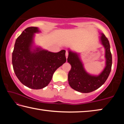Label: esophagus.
Returning a JSON list of instances; mask_svg holds the SVG:
<instances>
[{"label":"esophagus","instance_id":"obj_1","mask_svg":"<svg viewBox=\"0 0 124 124\" xmlns=\"http://www.w3.org/2000/svg\"><path fill=\"white\" fill-rule=\"evenodd\" d=\"M68 51H66V58H67V57H68Z\"/></svg>","mask_w":124,"mask_h":124}]
</instances>
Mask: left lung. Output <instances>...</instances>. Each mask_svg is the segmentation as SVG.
<instances>
[{
	"mask_svg": "<svg viewBox=\"0 0 124 124\" xmlns=\"http://www.w3.org/2000/svg\"><path fill=\"white\" fill-rule=\"evenodd\" d=\"M100 41L105 49L106 67L98 75H92L86 72L80 59L79 54L68 50V62L72 66L68 73V80L70 86L82 93H89L100 87L106 82L109 75L112 65V56L110 44L103 33H101Z\"/></svg>",
	"mask_w": 124,
	"mask_h": 124,
	"instance_id": "8db88e82",
	"label": "left lung"
}]
</instances>
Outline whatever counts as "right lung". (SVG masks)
<instances>
[{
	"label": "right lung",
	"mask_w": 124,
	"mask_h": 124,
	"mask_svg": "<svg viewBox=\"0 0 124 124\" xmlns=\"http://www.w3.org/2000/svg\"><path fill=\"white\" fill-rule=\"evenodd\" d=\"M39 32L38 27L25 29L16 40L12 55L18 80L26 86L37 90L46 86L56 70L66 62L64 50L54 53L33 47L34 34Z\"/></svg>",
	"instance_id": "1"
}]
</instances>
